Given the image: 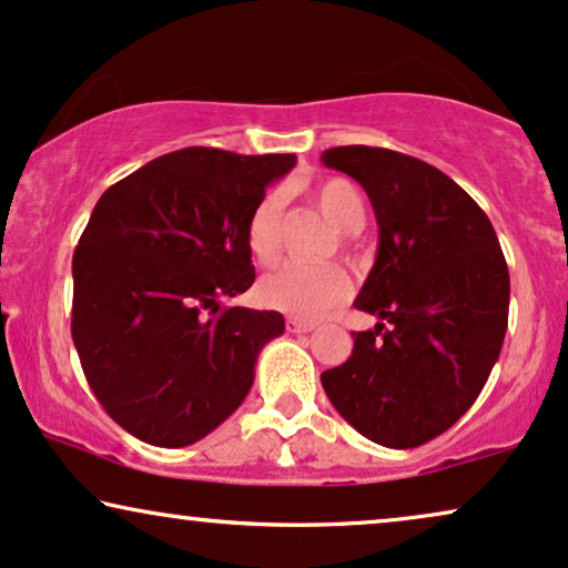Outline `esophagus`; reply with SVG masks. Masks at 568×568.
I'll return each instance as SVG.
<instances>
[{
    "instance_id": "34e87169",
    "label": "esophagus",
    "mask_w": 568,
    "mask_h": 568,
    "mask_svg": "<svg viewBox=\"0 0 568 568\" xmlns=\"http://www.w3.org/2000/svg\"><path fill=\"white\" fill-rule=\"evenodd\" d=\"M285 327H288L291 333H312L314 322L312 320H301V317H288V320H285Z\"/></svg>"
}]
</instances>
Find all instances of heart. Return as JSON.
Returning <instances> with one entry per match:
<instances>
[{
    "instance_id": "b5f03b06",
    "label": "heart",
    "mask_w": 568,
    "mask_h": 568,
    "mask_svg": "<svg viewBox=\"0 0 568 568\" xmlns=\"http://www.w3.org/2000/svg\"><path fill=\"white\" fill-rule=\"evenodd\" d=\"M308 199L333 222L337 231L356 233L367 220V204L362 191L343 178H329L308 189ZM246 243L251 256L260 264H272L283 248V196L267 193L251 212L246 225ZM260 301L270 308L298 314V317H322L329 308L341 306L351 296V280L337 264L304 267L283 264L260 280Z\"/></svg>"
}]
</instances>
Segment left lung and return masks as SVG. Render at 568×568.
<instances>
[{"label":"left lung","instance_id":"left-lung-1","mask_svg":"<svg viewBox=\"0 0 568 568\" xmlns=\"http://www.w3.org/2000/svg\"><path fill=\"white\" fill-rule=\"evenodd\" d=\"M322 162L362 183L379 227L354 301L379 322L354 333L322 387L356 433L416 448L469 412L498 362L511 296L504 251L477 201L433 164L377 146H335Z\"/></svg>","mask_w":568,"mask_h":568}]
</instances>
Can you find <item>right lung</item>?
<instances>
[{"label": "right lung", "mask_w": 568, "mask_h": 568, "mask_svg": "<svg viewBox=\"0 0 568 568\" xmlns=\"http://www.w3.org/2000/svg\"><path fill=\"white\" fill-rule=\"evenodd\" d=\"M296 154L189 146L102 193L73 254V343L93 396L120 427L183 448L248 396L283 335L280 312L222 306L248 291L246 225Z\"/></svg>", "instance_id": "1"}]
</instances>
